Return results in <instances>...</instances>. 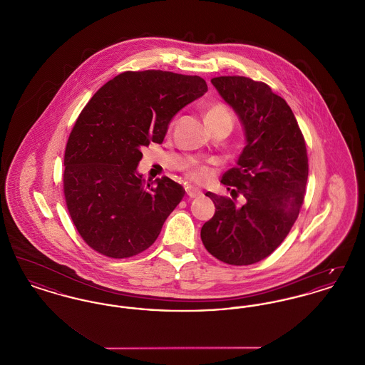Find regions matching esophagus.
<instances>
[{"mask_svg": "<svg viewBox=\"0 0 365 365\" xmlns=\"http://www.w3.org/2000/svg\"><path fill=\"white\" fill-rule=\"evenodd\" d=\"M186 192H187V197L192 200V198H197V197H200L202 192L200 190H197V189H192V187H187L186 189Z\"/></svg>", "mask_w": 365, "mask_h": 365, "instance_id": "34e87169", "label": "esophagus"}]
</instances>
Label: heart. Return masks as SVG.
I'll list each match as a JSON object with an SVG mask.
<instances>
[{"mask_svg": "<svg viewBox=\"0 0 365 365\" xmlns=\"http://www.w3.org/2000/svg\"><path fill=\"white\" fill-rule=\"evenodd\" d=\"M207 120L208 122H216V120H226L232 124L234 116L232 112L227 108L225 104H213L208 109L207 113ZM182 170L185 173V176L190 179L194 183H205L212 178L213 171L209 167L208 164L201 163L198 160H187L183 163Z\"/></svg>", "mask_w": 365, "mask_h": 365, "instance_id": "heart-1", "label": "heart"}]
</instances>
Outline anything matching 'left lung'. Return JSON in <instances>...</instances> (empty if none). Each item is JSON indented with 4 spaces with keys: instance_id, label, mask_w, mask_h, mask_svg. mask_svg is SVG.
I'll return each mask as SVG.
<instances>
[{
    "instance_id": "left-lung-1",
    "label": "left lung",
    "mask_w": 365,
    "mask_h": 365,
    "mask_svg": "<svg viewBox=\"0 0 365 365\" xmlns=\"http://www.w3.org/2000/svg\"><path fill=\"white\" fill-rule=\"evenodd\" d=\"M212 85L231 105L245 128L246 146L222 183L232 198L208 191L215 215L201 228L209 253L230 265L268 257L284 241L304 204L308 180L305 139L287 103L264 82L217 76Z\"/></svg>"
}]
</instances>
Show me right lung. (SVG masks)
I'll return each mask as SVG.
<instances>
[{"label":"right lung","mask_w":365,"mask_h":365,"mask_svg":"<svg viewBox=\"0 0 365 365\" xmlns=\"http://www.w3.org/2000/svg\"><path fill=\"white\" fill-rule=\"evenodd\" d=\"M208 91L197 75L125 71L87 103L71 130L63 189L82 240L110 259L150 247L185 189L163 176L150 183L137 173L142 149L161 143L175 115Z\"/></svg>","instance_id":"obj_1"}]
</instances>
